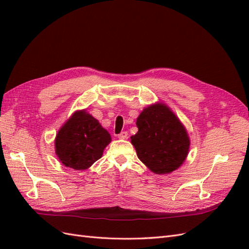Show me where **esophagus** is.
Masks as SVG:
<instances>
[{
    "label": "esophagus",
    "mask_w": 249,
    "mask_h": 249,
    "mask_svg": "<svg viewBox=\"0 0 249 249\" xmlns=\"http://www.w3.org/2000/svg\"><path fill=\"white\" fill-rule=\"evenodd\" d=\"M118 138L119 139H126L127 138V132L123 131L120 134H118Z\"/></svg>",
    "instance_id": "34e87169"
}]
</instances>
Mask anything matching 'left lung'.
<instances>
[{
	"instance_id": "1",
	"label": "left lung",
	"mask_w": 249,
	"mask_h": 249,
	"mask_svg": "<svg viewBox=\"0 0 249 249\" xmlns=\"http://www.w3.org/2000/svg\"><path fill=\"white\" fill-rule=\"evenodd\" d=\"M131 137L139 160L157 175H166L185 161L190 140L183 124L164 104L145 108Z\"/></svg>"
}]
</instances>
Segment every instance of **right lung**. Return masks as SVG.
<instances>
[{
  "instance_id": "1",
  "label": "right lung",
  "mask_w": 249,
  "mask_h": 249,
  "mask_svg": "<svg viewBox=\"0 0 249 249\" xmlns=\"http://www.w3.org/2000/svg\"><path fill=\"white\" fill-rule=\"evenodd\" d=\"M110 141V134L94 117L85 111H78L58 132L56 154L66 167L87 169L101 159Z\"/></svg>"
}]
</instances>
